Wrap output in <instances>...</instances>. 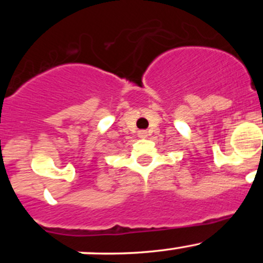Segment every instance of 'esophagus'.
Returning <instances> with one entry per match:
<instances>
[{"instance_id":"obj_1","label":"esophagus","mask_w":263,"mask_h":263,"mask_svg":"<svg viewBox=\"0 0 263 263\" xmlns=\"http://www.w3.org/2000/svg\"><path fill=\"white\" fill-rule=\"evenodd\" d=\"M138 136H140L141 138H146L147 137V132L146 131H140V132H138Z\"/></svg>"}]
</instances>
